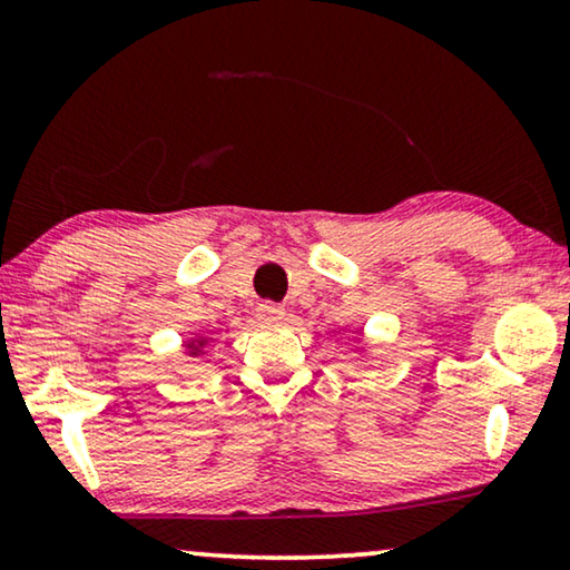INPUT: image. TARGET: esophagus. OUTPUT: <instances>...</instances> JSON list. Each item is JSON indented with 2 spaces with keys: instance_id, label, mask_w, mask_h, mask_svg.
<instances>
[{
  "instance_id": "1",
  "label": "esophagus",
  "mask_w": 570,
  "mask_h": 570,
  "mask_svg": "<svg viewBox=\"0 0 570 570\" xmlns=\"http://www.w3.org/2000/svg\"><path fill=\"white\" fill-rule=\"evenodd\" d=\"M256 316H259L262 322H279V318L285 316V308L279 306V303H259Z\"/></svg>"
}]
</instances>
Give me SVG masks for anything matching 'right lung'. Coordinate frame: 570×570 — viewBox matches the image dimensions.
<instances>
[{"instance_id": "1", "label": "right lung", "mask_w": 570, "mask_h": 570, "mask_svg": "<svg viewBox=\"0 0 570 570\" xmlns=\"http://www.w3.org/2000/svg\"><path fill=\"white\" fill-rule=\"evenodd\" d=\"M207 342H209V337H191L189 342H186V355H191V357L202 355V350H205Z\"/></svg>"}]
</instances>
